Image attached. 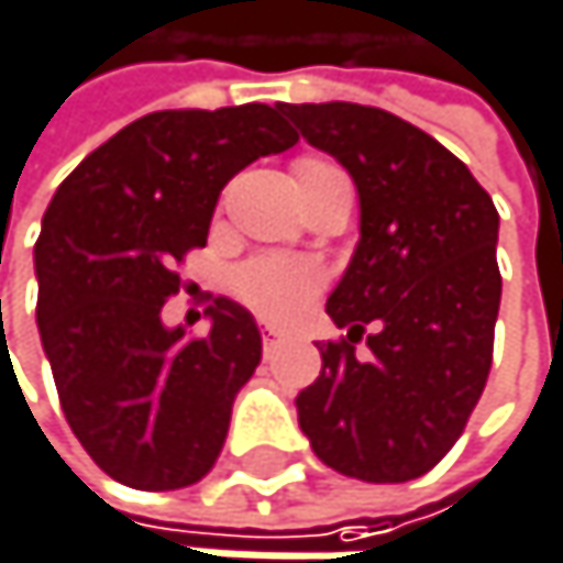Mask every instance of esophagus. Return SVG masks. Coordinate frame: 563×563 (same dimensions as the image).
I'll list each match as a JSON object with an SVG mask.
<instances>
[{"label": "esophagus", "instance_id": "esophagus-1", "mask_svg": "<svg viewBox=\"0 0 563 563\" xmlns=\"http://www.w3.org/2000/svg\"><path fill=\"white\" fill-rule=\"evenodd\" d=\"M280 342H283L280 332H274V329H264V349H267V352H271L274 345H280Z\"/></svg>", "mask_w": 563, "mask_h": 563}]
</instances>
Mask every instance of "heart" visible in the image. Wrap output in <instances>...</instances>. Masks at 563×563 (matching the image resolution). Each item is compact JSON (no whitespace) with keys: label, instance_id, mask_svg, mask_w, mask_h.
I'll use <instances>...</instances> for the list:
<instances>
[{"label":"heart","instance_id":"b5f03b06","mask_svg":"<svg viewBox=\"0 0 563 563\" xmlns=\"http://www.w3.org/2000/svg\"><path fill=\"white\" fill-rule=\"evenodd\" d=\"M319 172H339L319 159H299L296 163V181L319 175ZM322 286V274L306 264V261H286V257H267V261H254L251 267L241 271L238 277V292L254 306L257 316L271 319V322H296L309 302L316 299Z\"/></svg>","mask_w":563,"mask_h":563}]
</instances>
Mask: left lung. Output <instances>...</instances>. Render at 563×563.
Returning <instances> with one entry per match:
<instances>
[{
  "mask_svg": "<svg viewBox=\"0 0 563 563\" xmlns=\"http://www.w3.org/2000/svg\"><path fill=\"white\" fill-rule=\"evenodd\" d=\"M358 191V244L325 299L342 342L296 394L312 453L362 483H407L460 440L483 397L503 299L499 211L446 146L378 107L280 103ZM373 329L369 355L354 342Z\"/></svg>",
  "mask_w": 563,
  "mask_h": 563,
  "instance_id": "8db88e82",
  "label": "left lung"
}]
</instances>
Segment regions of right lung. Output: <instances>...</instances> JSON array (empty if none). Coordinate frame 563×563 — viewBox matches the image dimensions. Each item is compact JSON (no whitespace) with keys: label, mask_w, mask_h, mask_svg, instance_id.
<instances>
[{"label":"right lung","mask_w":563,"mask_h":563,"mask_svg":"<svg viewBox=\"0 0 563 563\" xmlns=\"http://www.w3.org/2000/svg\"><path fill=\"white\" fill-rule=\"evenodd\" d=\"M296 140L267 103L156 110L57 185L35 244L38 335L74 437L117 483L166 493L214 466L261 365V329L218 296L208 335L188 339L163 306L175 264L208 241L221 188Z\"/></svg>","instance_id":"add662e5"}]
</instances>
